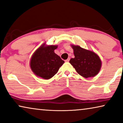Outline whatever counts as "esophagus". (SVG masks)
Masks as SVG:
<instances>
[{
	"label": "esophagus",
	"instance_id": "34e87169",
	"mask_svg": "<svg viewBox=\"0 0 123 123\" xmlns=\"http://www.w3.org/2000/svg\"><path fill=\"white\" fill-rule=\"evenodd\" d=\"M69 60H70V58H68L67 60H65V61H66V62H69Z\"/></svg>",
	"mask_w": 123,
	"mask_h": 123
}]
</instances>
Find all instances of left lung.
Returning a JSON list of instances; mask_svg holds the SVG:
<instances>
[{"mask_svg": "<svg viewBox=\"0 0 123 123\" xmlns=\"http://www.w3.org/2000/svg\"><path fill=\"white\" fill-rule=\"evenodd\" d=\"M71 46L75 57L70 60L69 63L77 73L85 78L97 75L102 66V62L98 55L79 45L71 44Z\"/></svg>", "mask_w": 123, "mask_h": 123, "instance_id": "1", "label": "left lung"}]
</instances>
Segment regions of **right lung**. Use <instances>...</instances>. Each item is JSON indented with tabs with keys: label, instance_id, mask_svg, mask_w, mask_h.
<instances>
[{
	"label": "right lung",
	"instance_id": "obj_1",
	"mask_svg": "<svg viewBox=\"0 0 123 123\" xmlns=\"http://www.w3.org/2000/svg\"><path fill=\"white\" fill-rule=\"evenodd\" d=\"M57 45H48L44 43L36 50L30 60V67L37 77L48 80L57 73L65 63L54 50Z\"/></svg>",
	"mask_w": 123,
	"mask_h": 123
}]
</instances>
